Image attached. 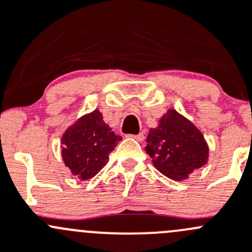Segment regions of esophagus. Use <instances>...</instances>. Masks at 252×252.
Segmentation results:
<instances>
[{"label": "esophagus", "instance_id": "obj_1", "mask_svg": "<svg viewBox=\"0 0 252 252\" xmlns=\"http://www.w3.org/2000/svg\"><path fill=\"white\" fill-rule=\"evenodd\" d=\"M128 136H129V138L135 139V140H138V141H143L144 138H145L143 133H139V134H136V135H128Z\"/></svg>", "mask_w": 252, "mask_h": 252}]
</instances>
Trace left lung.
<instances>
[{"label":"left lung","mask_w":252,"mask_h":252,"mask_svg":"<svg viewBox=\"0 0 252 252\" xmlns=\"http://www.w3.org/2000/svg\"><path fill=\"white\" fill-rule=\"evenodd\" d=\"M145 151L153 165L166 177L185 181L208 162L209 146L202 131L176 109H168L150 128Z\"/></svg>","instance_id":"obj_1"}]
</instances>
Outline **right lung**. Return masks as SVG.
<instances>
[{
	"mask_svg": "<svg viewBox=\"0 0 252 252\" xmlns=\"http://www.w3.org/2000/svg\"><path fill=\"white\" fill-rule=\"evenodd\" d=\"M122 136L104 123L98 109L80 117L61 136V156L74 176L86 181L96 176L108 162Z\"/></svg>",
	"mask_w": 252,
	"mask_h": 252,
	"instance_id": "obj_1",
	"label": "right lung"
}]
</instances>
